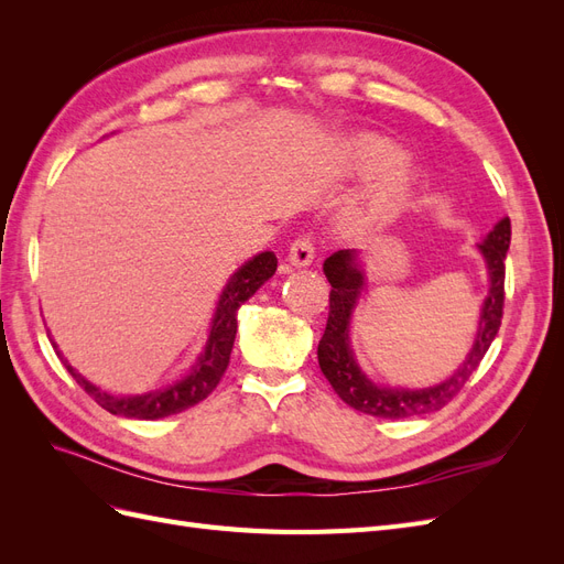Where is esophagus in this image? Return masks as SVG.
Wrapping results in <instances>:
<instances>
[{
    "label": "esophagus",
    "instance_id": "1",
    "mask_svg": "<svg viewBox=\"0 0 564 564\" xmlns=\"http://www.w3.org/2000/svg\"><path fill=\"white\" fill-rule=\"evenodd\" d=\"M315 259V245L311 235H299L296 240L289 247V263L294 268H305L311 265Z\"/></svg>",
    "mask_w": 564,
    "mask_h": 564
}]
</instances>
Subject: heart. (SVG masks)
Returning a JSON list of instances; mask_svg holds the SVG:
<instances>
[{
    "instance_id": "b5f03b06",
    "label": "heart",
    "mask_w": 564,
    "mask_h": 564,
    "mask_svg": "<svg viewBox=\"0 0 564 564\" xmlns=\"http://www.w3.org/2000/svg\"><path fill=\"white\" fill-rule=\"evenodd\" d=\"M398 150L381 135L360 133L348 141L346 160L355 174L373 176L382 172L377 183L362 202L346 214V226L352 232H365L386 224L388 218L395 216L404 204L409 191L414 183V169L404 160H395Z\"/></svg>"
}]
</instances>
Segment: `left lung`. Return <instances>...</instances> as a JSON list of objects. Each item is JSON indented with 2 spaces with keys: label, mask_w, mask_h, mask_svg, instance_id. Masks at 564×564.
Instances as JSON below:
<instances>
[{
  "label": "left lung",
  "mask_w": 564,
  "mask_h": 564,
  "mask_svg": "<svg viewBox=\"0 0 564 564\" xmlns=\"http://www.w3.org/2000/svg\"><path fill=\"white\" fill-rule=\"evenodd\" d=\"M510 245V218H501L487 240L480 245V251L489 268V294L482 305L480 329H477L475 346L466 362L456 369L454 377L445 383L423 388V390H404V388H379L373 386L360 367L355 365L352 350L348 346V322L350 313L360 296L362 289V270L357 268V253L352 249H340L324 261V275H327L329 292V317L327 327L319 338L317 360L319 369L332 383L336 395L362 414H371L379 419H406L437 412L449 404L473 371L480 367L485 352L489 350L494 336L499 334L506 301V251Z\"/></svg>",
  "instance_id": "1"
}]
</instances>
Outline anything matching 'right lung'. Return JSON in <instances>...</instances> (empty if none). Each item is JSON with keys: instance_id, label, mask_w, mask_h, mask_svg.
I'll return each mask as SVG.
<instances>
[{"instance_id": "add662e5", "label": "right lung", "mask_w": 564, "mask_h": 564, "mask_svg": "<svg viewBox=\"0 0 564 564\" xmlns=\"http://www.w3.org/2000/svg\"><path fill=\"white\" fill-rule=\"evenodd\" d=\"M278 270V259L272 251H263L259 256H253L249 263H245L240 270L235 272L232 280L220 294L216 317L212 324V334H209V344L204 348V355L199 357V362L195 369L187 373L185 379L172 383L169 388L148 392V395H133V398H115L108 395L100 388L91 386L89 381H84V377L65 362L67 371L73 373L75 381L87 390V395H91L106 412L115 416H127V419H162V416H172L183 412V409H191L204 398H209L218 381L224 379V373L230 362V352L235 344V334H237V311L240 305L256 294L265 280L275 275ZM58 352V350H56Z\"/></svg>"}]
</instances>
